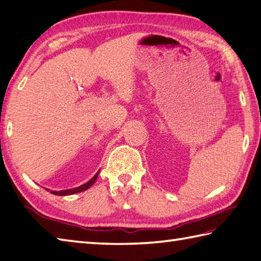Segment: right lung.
Wrapping results in <instances>:
<instances>
[{
    "label": "right lung",
    "mask_w": 261,
    "mask_h": 261,
    "mask_svg": "<svg viewBox=\"0 0 261 261\" xmlns=\"http://www.w3.org/2000/svg\"><path fill=\"white\" fill-rule=\"evenodd\" d=\"M99 172H100V170H99V171H98L97 173L94 174V177H93L91 180H89V181H88L87 184H84V185H82V186H80V187L73 188V189L60 190V191L51 190L50 193H51L53 195H57V196H67V195H73V194H76V193H81V191H84V190L89 189V188L91 187V186L95 182V180H97V178H98V174H99ZM47 190H48V189H47Z\"/></svg>",
    "instance_id": "right-lung-1"
}]
</instances>
